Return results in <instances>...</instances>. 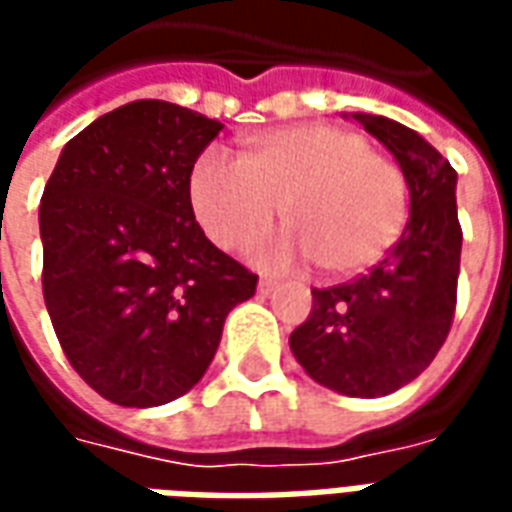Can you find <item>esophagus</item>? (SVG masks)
<instances>
[{
  "instance_id": "esophagus-1",
  "label": "esophagus",
  "mask_w": 512,
  "mask_h": 512,
  "mask_svg": "<svg viewBox=\"0 0 512 512\" xmlns=\"http://www.w3.org/2000/svg\"><path fill=\"white\" fill-rule=\"evenodd\" d=\"M257 290H260L263 296H271V293L277 290V282H274V279L263 277V279H260V282H257Z\"/></svg>"
}]
</instances>
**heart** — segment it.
Masks as SVG:
<instances>
[{
    "label": "heart",
    "mask_w": 512,
    "mask_h": 512,
    "mask_svg": "<svg viewBox=\"0 0 512 512\" xmlns=\"http://www.w3.org/2000/svg\"><path fill=\"white\" fill-rule=\"evenodd\" d=\"M189 202L222 249L268 233L285 205L293 233L257 244V266L315 260L329 277H354L384 260L403 235L408 183L359 131L299 123L249 136L241 158L208 147L189 172Z\"/></svg>",
    "instance_id": "b5f03b06"
}]
</instances>
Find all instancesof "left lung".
Instances as JSON below:
<instances>
[{"label": "left lung", "instance_id": "1", "mask_svg": "<svg viewBox=\"0 0 512 512\" xmlns=\"http://www.w3.org/2000/svg\"><path fill=\"white\" fill-rule=\"evenodd\" d=\"M397 158L411 216L397 244L367 274L312 290V312L290 351L318 384L381 397L425 370L450 334L461 271L458 172L417 131L378 115H351Z\"/></svg>", "mask_w": 512, "mask_h": 512}]
</instances>
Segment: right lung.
<instances>
[{"mask_svg":"<svg viewBox=\"0 0 512 512\" xmlns=\"http://www.w3.org/2000/svg\"><path fill=\"white\" fill-rule=\"evenodd\" d=\"M219 120L167 101L98 117L62 150L40 200L43 299L84 384L117 406L186 395L257 274L205 238L189 172Z\"/></svg>","mask_w":512,"mask_h":512,"instance_id":"right-lung-1","label":"right lung"}]
</instances>
